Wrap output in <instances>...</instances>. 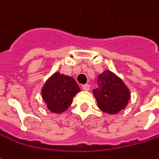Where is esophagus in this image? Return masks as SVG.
Instances as JSON below:
<instances>
[{
    "label": "esophagus",
    "instance_id": "esophagus-1",
    "mask_svg": "<svg viewBox=\"0 0 159 159\" xmlns=\"http://www.w3.org/2000/svg\"><path fill=\"white\" fill-rule=\"evenodd\" d=\"M82 89H83V90L88 91L89 90V89H90V86H89V84H84L82 86Z\"/></svg>",
    "mask_w": 159,
    "mask_h": 159
}]
</instances>
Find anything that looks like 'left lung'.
Wrapping results in <instances>:
<instances>
[{"mask_svg":"<svg viewBox=\"0 0 159 159\" xmlns=\"http://www.w3.org/2000/svg\"><path fill=\"white\" fill-rule=\"evenodd\" d=\"M98 78L100 87L93 91L98 107L106 114H118L130 101L129 89L121 78L108 70L100 74Z\"/></svg>","mask_w":159,"mask_h":159,"instance_id":"left-lung-1","label":"left lung"}]
</instances>
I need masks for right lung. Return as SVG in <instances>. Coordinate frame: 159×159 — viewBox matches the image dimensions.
<instances>
[{
  "instance_id": "right-lung-1",
  "label": "right lung",
  "mask_w": 159,
  "mask_h": 159,
  "mask_svg": "<svg viewBox=\"0 0 159 159\" xmlns=\"http://www.w3.org/2000/svg\"><path fill=\"white\" fill-rule=\"evenodd\" d=\"M80 91L73 77L55 72L46 80L41 89V95L48 110L59 114L68 109L73 97Z\"/></svg>"
}]
</instances>
